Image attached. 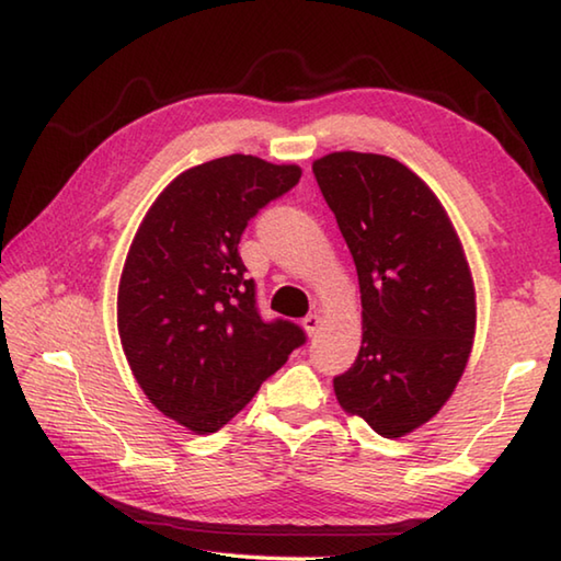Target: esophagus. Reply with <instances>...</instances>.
<instances>
[{
  "instance_id": "esophagus-1",
  "label": "esophagus",
  "mask_w": 561,
  "mask_h": 561,
  "mask_svg": "<svg viewBox=\"0 0 561 561\" xmlns=\"http://www.w3.org/2000/svg\"><path fill=\"white\" fill-rule=\"evenodd\" d=\"M301 324H304V329H307V334H309V336H314L317 331L321 329V317H319L317 311H314V314H307V317H304V319H301Z\"/></svg>"
}]
</instances>
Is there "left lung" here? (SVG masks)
I'll use <instances>...</instances> for the list:
<instances>
[{"instance_id": "8db88e82", "label": "left lung", "mask_w": 561, "mask_h": 561, "mask_svg": "<svg viewBox=\"0 0 561 561\" xmlns=\"http://www.w3.org/2000/svg\"><path fill=\"white\" fill-rule=\"evenodd\" d=\"M321 195L356 264L364 339L334 391L383 435L421 428L453 396L474 339V287L458 232L433 190L376 153L314 160Z\"/></svg>"}]
</instances>
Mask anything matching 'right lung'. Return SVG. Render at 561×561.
Returning a JSON list of instances; mask_svg holds the SVG:
<instances>
[{"label": "right lung", "mask_w": 561, "mask_h": 561, "mask_svg": "<svg viewBox=\"0 0 561 561\" xmlns=\"http://www.w3.org/2000/svg\"><path fill=\"white\" fill-rule=\"evenodd\" d=\"M301 168L225 156L180 173L140 222L118 284V334L148 401L197 435L220 431L307 334L262 319L237 252L247 222Z\"/></svg>", "instance_id": "1"}]
</instances>
